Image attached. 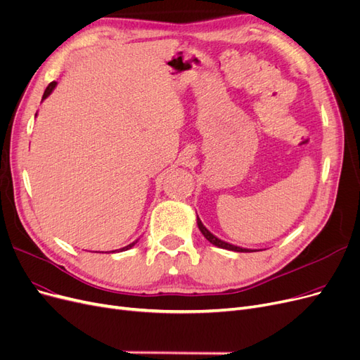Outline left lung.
<instances>
[{"label": "left lung", "mask_w": 360, "mask_h": 360, "mask_svg": "<svg viewBox=\"0 0 360 360\" xmlns=\"http://www.w3.org/2000/svg\"><path fill=\"white\" fill-rule=\"evenodd\" d=\"M197 225H198V230L202 231V234L207 238V240H209L212 245H215V246L222 248V249L234 250V252H250L249 249H245V248H240V246H234V245H230V243H227V242L221 240V238H218L217 236L212 234V233L205 227V225L202 224V221H200V218H198V217H197Z\"/></svg>", "instance_id": "1"}]
</instances>
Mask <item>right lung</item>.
<instances>
[{"label": "right lung", "instance_id": "1", "mask_svg": "<svg viewBox=\"0 0 360 360\" xmlns=\"http://www.w3.org/2000/svg\"><path fill=\"white\" fill-rule=\"evenodd\" d=\"M56 82H51L49 86H47V89H46V91H44V95H43V101L50 95V93L53 91V89H55L56 87ZM138 243V240H135V242H133V243H130V245H127V246H124V248H122V249H120V252H123V250H127V249H130V248H133V246H135ZM114 252V250H112Z\"/></svg>", "mask_w": 360, "mask_h": 360}]
</instances>
